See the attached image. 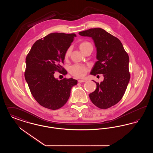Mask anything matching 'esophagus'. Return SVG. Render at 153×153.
Wrapping results in <instances>:
<instances>
[{
    "label": "esophagus",
    "mask_w": 153,
    "mask_h": 153,
    "mask_svg": "<svg viewBox=\"0 0 153 153\" xmlns=\"http://www.w3.org/2000/svg\"><path fill=\"white\" fill-rule=\"evenodd\" d=\"M85 80H78V82H80V83H81V82H85Z\"/></svg>",
    "instance_id": "34e87169"
}]
</instances>
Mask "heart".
<instances>
[{
	"mask_svg": "<svg viewBox=\"0 0 153 153\" xmlns=\"http://www.w3.org/2000/svg\"><path fill=\"white\" fill-rule=\"evenodd\" d=\"M90 46H92V45L89 42L87 41L81 42L79 45V48L80 50L82 52L85 51ZM72 52V48L69 47L67 49L65 53L64 54V58L66 59L69 57L71 54ZM69 72L71 73L72 75H73L77 77H82L85 76L87 72V68L84 66L76 64L70 67L69 68Z\"/></svg>",
	"mask_w": 153,
	"mask_h": 153,
	"instance_id": "obj_1",
	"label": "heart"
}]
</instances>
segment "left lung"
I'll return each mask as SVG.
<instances>
[{"label":"left lung","mask_w":153,"mask_h":153,"mask_svg":"<svg viewBox=\"0 0 153 153\" xmlns=\"http://www.w3.org/2000/svg\"><path fill=\"white\" fill-rule=\"evenodd\" d=\"M81 36L92 38L96 48V58L91 74H102L104 80L96 82V89L89 94L91 100L99 108L107 109L123 97L130 79L129 57L120 41L101 28L79 32Z\"/></svg>","instance_id":"1"}]
</instances>
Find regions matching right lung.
<instances>
[{
	"mask_svg": "<svg viewBox=\"0 0 153 153\" xmlns=\"http://www.w3.org/2000/svg\"><path fill=\"white\" fill-rule=\"evenodd\" d=\"M75 36L74 33H51L37 40L26 56L25 79L35 100L45 108H61L69 98L72 88L77 84L72 78L58 80L54 76L56 71L67 74L61 65Z\"/></svg>",
	"mask_w": 153,
	"mask_h": 153,
	"instance_id": "obj_1",
	"label": "right lung"
}]
</instances>
